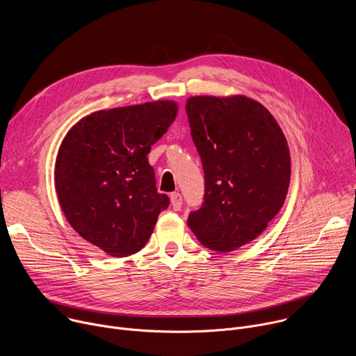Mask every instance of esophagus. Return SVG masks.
<instances>
[{"mask_svg": "<svg viewBox=\"0 0 356 356\" xmlns=\"http://www.w3.org/2000/svg\"><path fill=\"white\" fill-rule=\"evenodd\" d=\"M170 202H172L173 210L179 211V210L181 209V204H183L181 194H180V193H172V194H170Z\"/></svg>", "mask_w": 356, "mask_h": 356, "instance_id": "obj_1", "label": "esophagus"}]
</instances>
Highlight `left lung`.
<instances>
[{
	"label": "left lung",
	"mask_w": 356,
	"mask_h": 356,
	"mask_svg": "<svg viewBox=\"0 0 356 356\" xmlns=\"http://www.w3.org/2000/svg\"><path fill=\"white\" fill-rule=\"evenodd\" d=\"M191 138L204 169L201 209L187 224L211 250L255 239L283 207L290 152L275 117L245 95H195L186 103Z\"/></svg>",
	"instance_id": "left-lung-1"
}]
</instances>
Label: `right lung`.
<instances>
[{
  "instance_id": "1",
  "label": "right lung",
  "mask_w": 356,
  "mask_h": 356,
  "mask_svg": "<svg viewBox=\"0 0 356 356\" xmlns=\"http://www.w3.org/2000/svg\"><path fill=\"white\" fill-rule=\"evenodd\" d=\"M177 110L175 101L159 99L95 111L60 143L55 188L62 211L83 239L114 258L140 250L169 207L146 156Z\"/></svg>"
}]
</instances>
